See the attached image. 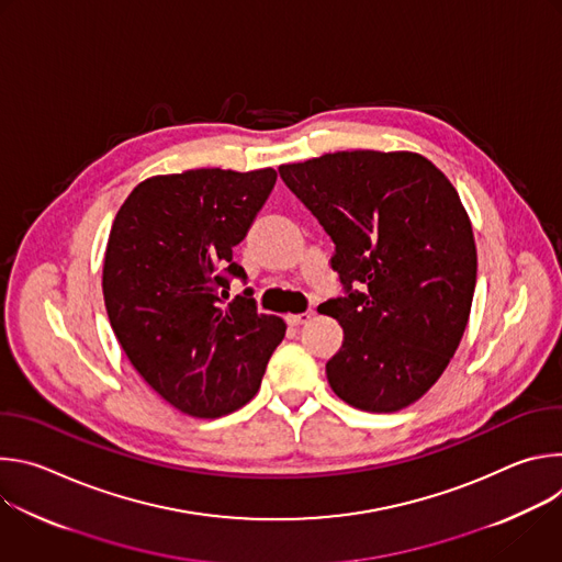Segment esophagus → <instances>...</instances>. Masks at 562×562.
Listing matches in <instances>:
<instances>
[{"label":"esophagus","mask_w":562,"mask_h":562,"mask_svg":"<svg viewBox=\"0 0 562 562\" xmlns=\"http://www.w3.org/2000/svg\"><path fill=\"white\" fill-rule=\"evenodd\" d=\"M311 311H304V313H289L286 315V323L291 325V327H300V325H306L308 319H311Z\"/></svg>","instance_id":"1"}]
</instances>
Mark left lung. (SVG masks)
I'll list each match as a JSON object with an SVG mask.
<instances>
[{
	"instance_id": "left-lung-1",
	"label": "left lung",
	"mask_w": 562,
	"mask_h": 562,
	"mask_svg": "<svg viewBox=\"0 0 562 562\" xmlns=\"http://www.w3.org/2000/svg\"><path fill=\"white\" fill-rule=\"evenodd\" d=\"M336 247L345 329L331 389L373 414L409 407L442 375L464 334L475 243L451 182L416 153L340 150L278 169Z\"/></svg>"
}]
</instances>
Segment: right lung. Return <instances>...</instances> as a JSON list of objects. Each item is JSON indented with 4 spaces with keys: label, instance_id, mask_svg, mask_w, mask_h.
Masks as SVG:
<instances>
[{
    "label": "right lung",
    "instance_id": "right-lung-1",
    "mask_svg": "<svg viewBox=\"0 0 562 562\" xmlns=\"http://www.w3.org/2000/svg\"><path fill=\"white\" fill-rule=\"evenodd\" d=\"M278 173L195 169L157 176L126 198L104 258V302L137 373L176 409L220 418L258 393L286 325L258 311L233 247Z\"/></svg>",
    "mask_w": 562,
    "mask_h": 562
}]
</instances>
